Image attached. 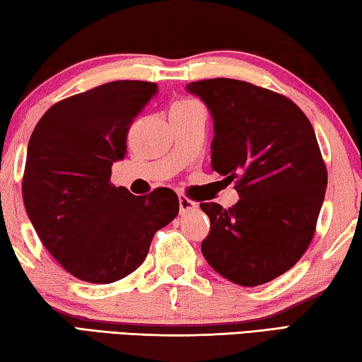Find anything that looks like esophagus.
Returning <instances> with one entry per match:
<instances>
[{"mask_svg": "<svg viewBox=\"0 0 362 362\" xmlns=\"http://www.w3.org/2000/svg\"><path fill=\"white\" fill-rule=\"evenodd\" d=\"M179 206H180V214L189 212V211H193V209H196V207H198V204H196L194 201L188 199L187 196H180V198H179Z\"/></svg>", "mask_w": 362, "mask_h": 362, "instance_id": "esophagus-1", "label": "esophagus"}]
</instances>
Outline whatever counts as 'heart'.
<instances>
[{
	"mask_svg": "<svg viewBox=\"0 0 362 362\" xmlns=\"http://www.w3.org/2000/svg\"><path fill=\"white\" fill-rule=\"evenodd\" d=\"M198 107H201L199 102L183 97V99H179V100L174 102L173 108H170V115H173V113H183V112H192V110L198 108Z\"/></svg>",
	"mask_w": 362,
	"mask_h": 362,
	"instance_id": "b5f03b06",
	"label": "heart"
}]
</instances>
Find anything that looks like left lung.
Instances as JSON below:
<instances>
[{"label":"left lung","mask_w":362,"mask_h":362,"mask_svg":"<svg viewBox=\"0 0 362 362\" xmlns=\"http://www.w3.org/2000/svg\"><path fill=\"white\" fill-rule=\"evenodd\" d=\"M187 90L212 115V169L240 193L230 209L201 203L211 220L201 252L231 283L265 284L313 240L327 187L313 126L286 95L240 79H203Z\"/></svg>","instance_id":"1"}]
</instances>
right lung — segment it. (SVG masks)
<instances>
[{"instance_id":"right-lung-1","label":"right lung","mask_w":362,"mask_h":362,"mask_svg":"<svg viewBox=\"0 0 362 362\" xmlns=\"http://www.w3.org/2000/svg\"><path fill=\"white\" fill-rule=\"evenodd\" d=\"M156 93L148 81L97 86L52 105L30 137L22 180L28 218L49 254L86 283L131 274L155 233L179 214L170 188L136 196L110 183L131 124Z\"/></svg>"}]
</instances>
